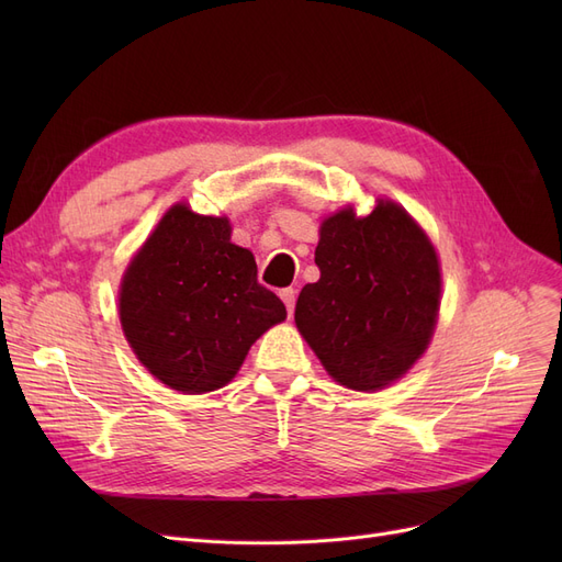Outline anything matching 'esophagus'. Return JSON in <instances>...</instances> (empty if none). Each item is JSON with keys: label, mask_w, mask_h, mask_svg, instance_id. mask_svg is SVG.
<instances>
[{"label": "esophagus", "mask_w": 562, "mask_h": 562, "mask_svg": "<svg viewBox=\"0 0 562 562\" xmlns=\"http://www.w3.org/2000/svg\"><path fill=\"white\" fill-rule=\"evenodd\" d=\"M279 295H281V300L285 304L288 316H293V312H295V291H293V288H283Z\"/></svg>", "instance_id": "34e87169"}]
</instances>
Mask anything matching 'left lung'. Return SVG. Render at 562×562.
I'll list each match as a JSON object with an SVG mask.
<instances>
[{
    "label": "left lung",
    "mask_w": 562,
    "mask_h": 562,
    "mask_svg": "<svg viewBox=\"0 0 562 562\" xmlns=\"http://www.w3.org/2000/svg\"><path fill=\"white\" fill-rule=\"evenodd\" d=\"M321 279L295 304V326L328 375L353 391H382L429 349L443 274L429 234L401 203H351L321 220Z\"/></svg>",
    "instance_id": "obj_1"
}]
</instances>
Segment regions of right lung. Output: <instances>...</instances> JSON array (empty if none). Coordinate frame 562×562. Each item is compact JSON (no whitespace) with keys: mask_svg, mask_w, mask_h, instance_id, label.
Wrapping results in <instances>:
<instances>
[{"mask_svg":"<svg viewBox=\"0 0 562 562\" xmlns=\"http://www.w3.org/2000/svg\"><path fill=\"white\" fill-rule=\"evenodd\" d=\"M116 310L135 359L180 394L229 384L255 339L288 316L258 283L252 252L232 244L229 217L194 213L184 201L133 252Z\"/></svg>","mask_w":562,"mask_h":562,"instance_id":"obj_1","label":"right lung"}]
</instances>
